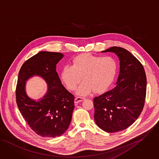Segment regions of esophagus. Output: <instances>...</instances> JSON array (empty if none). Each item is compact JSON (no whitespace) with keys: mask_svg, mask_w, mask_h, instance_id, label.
<instances>
[{"mask_svg":"<svg viewBox=\"0 0 159 159\" xmlns=\"http://www.w3.org/2000/svg\"><path fill=\"white\" fill-rule=\"evenodd\" d=\"M85 98H83V97H76L75 99V103H78L83 100H84Z\"/></svg>","mask_w":159,"mask_h":159,"instance_id":"esophagus-1","label":"esophagus"}]
</instances>
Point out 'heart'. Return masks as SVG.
Returning a JSON list of instances; mask_svg holds the SVG:
<instances>
[{"label":"heart","instance_id":"obj_1","mask_svg":"<svg viewBox=\"0 0 159 159\" xmlns=\"http://www.w3.org/2000/svg\"><path fill=\"white\" fill-rule=\"evenodd\" d=\"M117 63L110 56L100 57L82 54L73 60L72 65L62 68L61 80L70 90H74L81 80L77 90L80 95H88L93 90L97 93L105 91L112 83L116 73Z\"/></svg>","mask_w":159,"mask_h":159}]
</instances>
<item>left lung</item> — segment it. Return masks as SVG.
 Listing matches in <instances>:
<instances>
[{
	"instance_id": "1",
	"label": "left lung",
	"mask_w": 159,
	"mask_h": 159,
	"mask_svg": "<svg viewBox=\"0 0 159 159\" xmlns=\"http://www.w3.org/2000/svg\"><path fill=\"white\" fill-rule=\"evenodd\" d=\"M115 52L120 59V73L115 88L93 99L94 118L103 130L115 133L132 125L144 104L147 78L141 62L129 51L113 46L102 51Z\"/></svg>"
}]
</instances>
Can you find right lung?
Masks as SVG:
<instances>
[{"mask_svg":"<svg viewBox=\"0 0 159 159\" xmlns=\"http://www.w3.org/2000/svg\"><path fill=\"white\" fill-rule=\"evenodd\" d=\"M63 56L60 52L41 51L27 59L19 72L17 107L30 129L43 137H60L71 123L75 97L61 84L56 70ZM33 75L42 77L48 84L47 94L38 101L30 99L25 90L26 81Z\"/></svg>","mask_w":159,"mask_h":159,"instance_id":"right-lung-1","label":"right lung"}]
</instances>
